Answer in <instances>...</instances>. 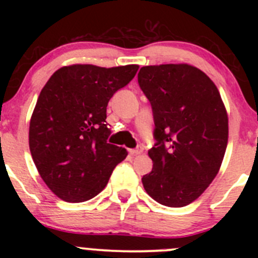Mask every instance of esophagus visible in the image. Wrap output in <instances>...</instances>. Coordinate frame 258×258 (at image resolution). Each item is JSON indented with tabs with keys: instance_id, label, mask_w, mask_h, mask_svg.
<instances>
[{
	"instance_id": "obj_1",
	"label": "esophagus",
	"mask_w": 258,
	"mask_h": 258,
	"mask_svg": "<svg viewBox=\"0 0 258 258\" xmlns=\"http://www.w3.org/2000/svg\"><path fill=\"white\" fill-rule=\"evenodd\" d=\"M128 152L131 153V155H140V153L144 152V147H142V146L140 145V146H137L136 148H130Z\"/></svg>"
}]
</instances>
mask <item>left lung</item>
<instances>
[{"instance_id":"left-lung-1","label":"left lung","mask_w":258,"mask_h":258,"mask_svg":"<svg viewBox=\"0 0 258 258\" xmlns=\"http://www.w3.org/2000/svg\"><path fill=\"white\" fill-rule=\"evenodd\" d=\"M139 85L152 107V171L142 177L163 206L183 207L213 181L228 141V117L215 83L186 63L145 66Z\"/></svg>"}]
</instances>
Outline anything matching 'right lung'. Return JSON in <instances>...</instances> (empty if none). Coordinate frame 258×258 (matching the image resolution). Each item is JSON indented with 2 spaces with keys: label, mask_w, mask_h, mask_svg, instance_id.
<instances>
[{
  "label": "right lung",
  "mask_w": 258,
  "mask_h": 258,
  "mask_svg": "<svg viewBox=\"0 0 258 258\" xmlns=\"http://www.w3.org/2000/svg\"><path fill=\"white\" fill-rule=\"evenodd\" d=\"M139 66L72 64L57 70L38 96L30 122V151L47 187L66 202L93 199L127 151L107 142L108 101Z\"/></svg>",
  "instance_id": "add662e5"
}]
</instances>
